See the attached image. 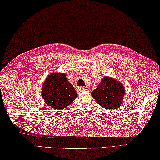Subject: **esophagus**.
<instances>
[{"mask_svg": "<svg viewBox=\"0 0 160 160\" xmlns=\"http://www.w3.org/2000/svg\"><path fill=\"white\" fill-rule=\"evenodd\" d=\"M77 90H78L79 92H82V91H88L89 90V88L86 86V87H83V86H78L77 87Z\"/></svg>", "mask_w": 160, "mask_h": 160, "instance_id": "obj_1", "label": "esophagus"}]
</instances>
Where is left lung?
I'll list each match as a JSON object with an SVG mask.
<instances>
[{"instance_id": "left-lung-1", "label": "left lung", "mask_w": 160, "mask_h": 160, "mask_svg": "<svg viewBox=\"0 0 160 160\" xmlns=\"http://www.w3.org/2000/svg\"><path fill=\"white\" fill-rule=\"evenodd\" d=\"M91 93L102 107L107 109H114L122 103L125 88L120 82L105 76L98 88Z\"/></svg>"}]
</instances>
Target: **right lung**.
Wrapping results in <instances>:
<instances>
[{
	"instance_id": "obj_1",
	"label": "right lung",
	"mask_w": 160,
	"mask_h": 160,
	"mask_svg": "<svg viewBox=\"0 0 160 160\" xmlns=\"http://www.w3.org/2000/svg\"><path fill=\"white\" fill-rule=\"evenodd\" d=\"M77 93L66 74L52 73L43 84L42 97L51 108L62 109L67 108L76 99Z\"/></svg>"
}]
</instances>
